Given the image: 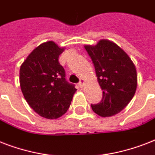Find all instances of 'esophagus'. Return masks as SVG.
Listing matches in <instances>:
<instances>
[{"mask_svg": "<svg viewBox=\"0 0 155 155\" xmlns=\"http://www.w3.org/2000/svg\"><path fill=\"white\" fill-rule=\"evenodd\" d=\"M79 86H80V87H84V80H83V79H81V80H80V83H79Z\"/></svg>", "mask_w": 155, "mask_h": 155, "instance_id": "34e87169", "label": "esophagus"}]
</instances>
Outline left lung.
Wrapping results in <instances>:
<instances>
[{
  "label": "left lung",
  "mask_w": 155,
  "mask_h": 155,
  "mask_svg": "<svg viewBox=\"0 0 155 155\" xmlns=\"http://www.w3.org/2000/svg\"><path fill=\"white\" fill-rule=\"evenodd\" d=\"M85 50L94 63L103 98L91 104L95 113L102 117L117 114L128 105L137 86V70L126 52L115 42L101 39L97 45H85Z\"/></svg>",
  "instance_id": "1"
}]
</instances>
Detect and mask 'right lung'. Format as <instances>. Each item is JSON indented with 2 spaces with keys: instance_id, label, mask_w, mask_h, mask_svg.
Listing matches in <instances>:
<instances>
[{
  "instance_id": "right-lung-1",
  "label": "right lung",
  "mask_w": 155,
  "mask_h": 155,
  "mask_svg": "<svg viewBox=\"0 0 155 155\" xmlns=\"http://www.w3.org/2000/svg\"><path fill=\"white\" fill-rule=\"evenodd\" d=\"M65 47L53 41L43 42L27 56L19 72L21 90L35 113L47 119L66 113L76 88L65 80L58 57Z\"/></svg>"
}]
</instances>
